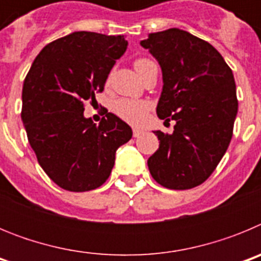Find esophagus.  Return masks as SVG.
<instances>
[{
  "mask_svg": "<svg viewBox=\"0 0 261 261\" xmlns=\"http://www.w3.org/2000/svg\"><path fill=\"white\" fill-rule=\"evenodd\" d=\"M142 133H144V132H142L141 129H136V128L133 129V137H140Z\"/></svg>",
  "mask_w": 261,
  "mask_h": 261,
  "instance_id": "obj_1",
  "label": "esophagus"
}]
</instances>
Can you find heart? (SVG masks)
Listing matches in <instances>:
<instances>
[{
  "mask_svg": "<svg viewBox=\"0 0 261 261\" xmlns=\"http://www.w3.org/2000/svg\"><path fill=\"white\" fill-rule=\"evenodd\" d=\"M149 62H151V60L145 59V57L136 60L135 68L138 74L141 75L142 70ZM149 110H150V103L146 102V100H138V99H117L114 106H112L114 114L121 120L126 121V123L132 124V125L141 124L146 119Z\"/></svg>",
  "mask_w": 261,
  "mask_h": 261,
  "instance_id": "1",
  "label": "heart"
}]
</instances>
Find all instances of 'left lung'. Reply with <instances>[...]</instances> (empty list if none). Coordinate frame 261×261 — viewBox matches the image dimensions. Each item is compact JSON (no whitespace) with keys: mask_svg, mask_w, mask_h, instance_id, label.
I'll return each instance as SVG.
<instances>
[{"mask_svg":"<svg viewBox=\"0 0 261 261\" xmlns=\"http://www.w3.org/2000/svg\"><path fill=\"white\" fill-rule=\"evenodd\" d=\"M141 45L162 68L159 119L175 120L172 135L155 130L147 159L154 180L168 190L204 183L229 147L238 112L232 71L208 41L179 29L150 34Z\"/></svg>","mask_w":261,"mask_h":261,"instance_id":"left-lung-1","label":"left lung"}]
</instances>
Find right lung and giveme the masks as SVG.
Listing matches in <instances>:
<instances>
[{
    "instance_id": "add662e5",
    "label": "right lung",
    "mask_w": 261,
    "mask_h": 261,
    "mask_svg": "<svg viewBox=\"0 0 261 261\" xmlns=\"http://www.w3.org/2000/svg\"><path fill=\"white\" fill-rule=\"evenodd\" d=\"M123 35L78 31L45 45L24 78L22 121L45 174L62 190L86 192L102 186L115 165L117 147L132 129L106 112L99 125L84 116L117 59L126 50Z\"/></svg>"
}]
</instances>
